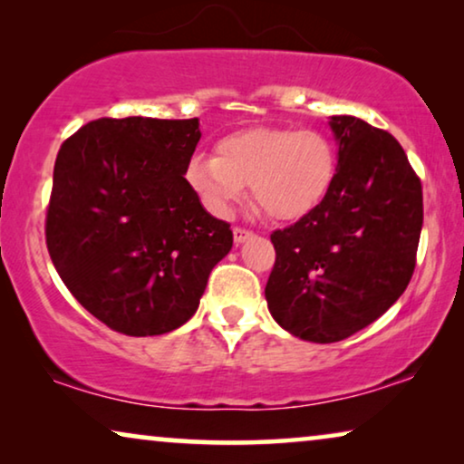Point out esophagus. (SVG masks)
<instances>
[{"label": "esophagus", "mask_w": 464, "mask_h": 464, "mask_svg": "<svg viewBox=\"0 0 464 464\" xmlns=\"http://www.w3.org/2000/svg\"><path fill=\"white\" fill-rule=\"evenodd\" d=\"M253 237L251 230H245V227H234V243L240 245L245 243V240H249Z\"/></svg>", "instance_id": "1"}]
</instances>
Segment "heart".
I'll use <instances>...</instances> for the list:
<instances>
[{"label": "heart", "mask_w": 464, "mask_h": 464, "mask_svg": "<svg viewBox=\"0 0 464 464\" xmlns=\"http://www.w3.org/2000/svg\"><path fill=\"white\" fill-rule=\"evenodd\" d=\"M338 173V154L314 129L253 126L218 143V156L189 158L186 179L202 202L227 215L251 186L256 205L270 219L306 218L327 198Z\"/></svg>", "instance_id": "b5f03b06"}]
</instances>
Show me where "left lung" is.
Returning <instances> with one entry per match:
<instances>
[{"label":"left lung","instance_id":"obj_1","mask_svg":"<svg viewBox=\"0 0 464 464\" xmlns=\"http://www.w3.org/2000/svg\"><path fill=\"white\" fill-rule=\"evenodd\" d=\"M338 173L327 198L272 232L266 302L295 338L329 344L382 316L408 287L422 230V186L391 132L329 118Z\"/></svg>","mask_w":464,"mask_h":464}]
</instances>
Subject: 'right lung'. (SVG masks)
Masks as SVG:
<instances>
[{"mask_svg":"<svg viewBox=\"0 0 464 464\" xmlns=\"http://www.w3.org/2000/svg\"><path fill=\"white\" fill-rule=\"evenodd\" d=\"M198 118H101L54 162L46 245L75 300L113 332L162 335L192 319L232 249L189 186Z\"/></svg>","mask_w":464,"mask_h":464,"instance_id":"obj_1","label":"right lung"}]
</instances>
